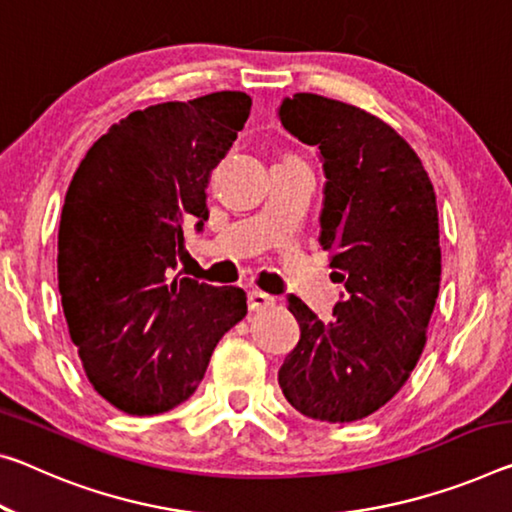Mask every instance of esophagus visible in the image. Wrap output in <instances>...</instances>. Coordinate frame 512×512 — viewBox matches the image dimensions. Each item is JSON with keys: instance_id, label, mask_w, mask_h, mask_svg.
Here are the masks:
<instances>
[{"instance_id": "1", "label": "esophagus", "mask_w": 512, "mask_h": 512, "mask_svg": "<svg viewBox=\"0 0 512 512\" xmlns=\"http://www.w3.org/2000/svg\"><path fill=\"white\" fill-rule=\"evenodd\" d=\"M273 305H275V298L269 296V294H264V291L253 289V291H250V294H248V307H250V312L269 310V307H273Z\"/></svg>"}]
</instances>
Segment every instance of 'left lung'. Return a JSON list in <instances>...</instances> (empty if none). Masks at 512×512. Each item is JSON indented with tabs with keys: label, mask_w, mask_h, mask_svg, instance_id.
I'll return each mask as SVG.
<instances>
[{
	"label": "left lung",
	"mask_w": 512,
	"mask_h": 512,
	"mask_svg": "<svg viewBox=\"0 0 512 512\" xmlns=\"http://www.w3.org/2000/svg\"><path fill=\"white\" fill-rule=\"evenodd\" d=\"M278 118L323 164L319 243L344 282L330 323L287 298L300 339L278 383L300 415L344 424L383 408L424 351L442 273L435 191L405 139L353 104L296 93Z\"/></svg>",
	"instance_id": "1"
}]
</instances>
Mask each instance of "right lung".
Returning <instances> with one entry per match:
<instances>
[{"instance_id": "add662e5", "label": "right lung", "mask_w": 512, "mask_h": 512, "mask_svg": "<svg viewBox=\"0 0 512 512\" xmlns=\"http://www.w3.org/2000/svg\"><path fill=\"white\" fill-rule=\"evenodd\" d=\"M253 100L221 91L129 113L93 143L59 225V294L95 392L127 415H159L196 392L246 291L175 278L184 234L207 221L212 168Z\"/></svg>"}]
</instances>
